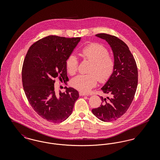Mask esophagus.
<instances>
[{
    "label": "esophagus",
    "instance_id": "1",
    "mask_svg": "<svg viewBox=\"0 0 160 160\" xmlns=\"http://www.w3.org/2000/svg\"><path fill=\"white\" fill-rule=\"evenodd\" d=\"M79 95H80V96H88L87 94L84 93L83 92H79Z\"/></svg>",
    "mask_w": 160,
    "mask_h": 160
}]
</instances>
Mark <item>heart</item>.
I'll return each mask as SVG.
<instances>
[{
    "instance_id": "obj_1",
    "label": "heart",
    "mask_w": 160,
    "mask_h": 160,
    "mask_svg": "<svg viewBox=\"0 0 160 160\" xmlns=\"http://www.w3.org/2000/svg\"><path fill=\"white\" fill-rule=\"evenodd\" d=\"M84 58L91 62L88 74H80L71 80V85L79 91L88 93L95 87L98 79L100 82H105L112 76L114 69V60L108 55L106 48L101 44L93 43L84 48L82 51ZM76 56H69L66 65L70 74H74L78 68Z\"/></svg>"
}]
</instances>
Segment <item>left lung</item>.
<instances>
[{
	"mask_svg": "<svg viewBox=\"0 0 160 160\" xmlns=\"http://www.w3.org/2000/svg\"><path fill=\"white\" fill-rule=\"evenodd\" d=\"M95 36L104 39L110 46L114 65L112 76L101 88L108 97H101L100 107L92 112L99 120L110 122L121 117L134 99L138 83L137 65L128 47L122 40L106 33Z\"/></svg>",
	"mask_w": 160,
	"mask_h": 160,
	"instance_id": "left-lung-1",
	"label": "left lung"
}]
</instances>
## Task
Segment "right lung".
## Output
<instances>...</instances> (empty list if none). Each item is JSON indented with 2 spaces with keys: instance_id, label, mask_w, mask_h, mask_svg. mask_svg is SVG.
<instances>
[{
  "instance_id": "obj_1",
  "label": "right lung",
  "mask_w": 160,
  "mask_h": 160,
  "mask_svg": "<svg viewBox=\"0 0 160 160\" xmlns=\"http://www.w3.org/2000/svg\"><path fill=\"white\" fill-rule=\"evenodd\" d=\"M80 40L48 36L31 46L25 57L22 82L26 96L37 113L48 122L65 121L79 97L78 91L70 87L57 94L54 80H68L66 62Z\"/></svg>"
}]
</instances>
